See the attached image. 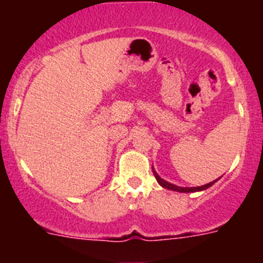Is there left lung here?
<instances>
[{
  "label": "left lung",
  "instance_id": "8db88e82",
  "mask_svg": "<svg viewBox=\"0 0 263 263\" xmlns=\"http://www.w3.org/2000/svg\"><path fill=\"white\" fill-rule=\"evenodd\" d=\"M152 170H153V174H154L155 179H157V182L159 183V184L162 185V187H163V188H167V190H171V191H176V192H185V194H187V192H199V191H204V190H206V188H210L211 185L215 184V183L217 182L218 179H220V178L216 179V180H213V182L208 183V184L200 185V187H179V185H175V184H173V183L166 182V180H164V179L160 178V176L158 175V174H157V171H155V170H154V167H152Z\"/></svg>",
  "mask_w": 263,
  "mask_h": 263
}]
</instances>
